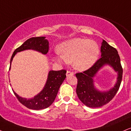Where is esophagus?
Listing matches in <instances>:
<instances>
[{"mask_svg": "<svg viewBox=\"0 0 131 131\" xmlns=\"http://www.w3.org/2000/svg\"><path fill=\"white\" fill-rule=\"evenodd\" d=\"M74 75V72L72 71H67V76H69V75Z\"/></svg>", "mask_w": 131, "mask_h": 131, "instance_id": "obj_1", "label": "esophagus"}]
</instances>
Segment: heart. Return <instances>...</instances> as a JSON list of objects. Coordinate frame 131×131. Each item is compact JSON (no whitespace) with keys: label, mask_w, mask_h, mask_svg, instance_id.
Masks as SVG:
<instances>
[{"label":"heart","mask_w":131,"mask_h":131,"mask_svg":"<svg viewBox=\"0 0 131 131\" xmlns=\"http://www.w3.org/2000/svg\"><path fill=\"white\" fill-rule=\"evenodd\" d=\"M60 56L56 59L60 63H71L79 71L88 70L95 63L100 54V48L95 41L76 38L63 42L59 49Z\"/></svg>","instance_id":"b5f03b06"}]
</instances>
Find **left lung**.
<instances>
[{
  "label": "left lung",
  "instance_id": "left-lung-1",
  "mask_svg": "<svg viewBox=\"0 0 131 131\" xmlns=\"http://www.w3.org/2000/svg\"><path fill=\"white\" fill-rule=\"evenodd\" d=\"M101 57L87 70L75 74L78 79L76 93L81 101L87 107L96 108L109 102L118 91L123 76V68L117 50L102 41ZM109 64L118 72L117 82L114 87L107 92H101L94 87L92 78L104 64Z\"/></svg>",
  "mask_w": 131,
  "mask_h": 131
}]
</instances>
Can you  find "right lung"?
<instances>
[{
  "label": "right lung",
  "mask_w": 131,
  "mask_h": 131,
  "mask_svg": "<svg viewBox=\"0 0 131 131\" xmlns=\"http://www.w3.org/2000/svg\"><path fill=\"white\" fill-rule=\"evenodd\" d=\"M27 49L35 50L43 54H46L49 50V42L45 37H33L28 39L14 51L10 60V65L16 53ZM66 72L67 71L65 70L50 71L43 90L34 98L29 100L23 98L13 91L19 101L26 107L33 110L44 109L49 107L54 101L59 88L66 78Z\"/></svg>",
  "instance_id": "add662e5"
}]
</instances>
